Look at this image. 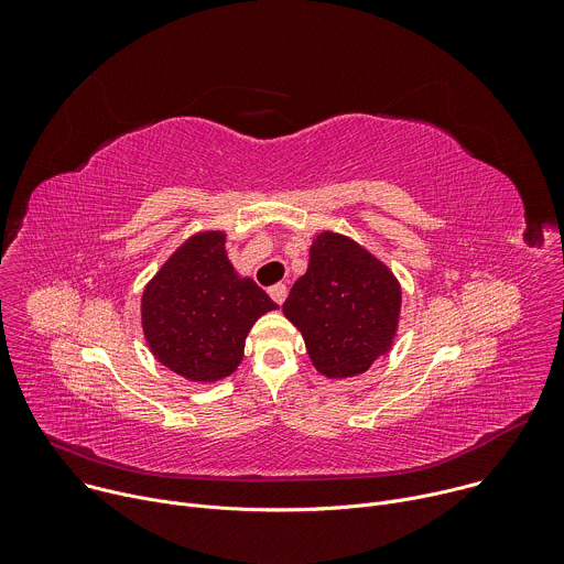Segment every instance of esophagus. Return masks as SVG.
I'll list each match as a JSON object with an SVG mask.
<instances>
[{
  "label": "esophagus",
  "instance_id": "esophagus-1",
  "mask_svg": "<svg viewBox=\"0 0 564 564\" xmlns=\"http://www.w3.org/2000/svg\"><path fill=\"white\" fill-rule=\"evenodd\" d=\"M268 294L272 296V301H276L279 305L285 301V296H288V288L283 285V283H276V285H272L270 290H268Z\"/></svg>",
  "mask_w": 564,
  "mask_h": 564
}]
</instances>
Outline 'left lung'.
<instances>
[{"mask_svg": "<svg viewBox=\"0 0 564 564\" xmlns=\"http://www.w3.org/2000/svg\"><path fill=\"white\" fill-rule=\"evenodd\" d=\"M401 292L383 263L350 238L318 234L307 272L283 312L305 339L314 368L335 379L370 368L392 341Z\"/></svg>", "mask_w": 564, "mask_h": 564, "instance_id": "obj_1", "label": "left lung"}]
</instances>
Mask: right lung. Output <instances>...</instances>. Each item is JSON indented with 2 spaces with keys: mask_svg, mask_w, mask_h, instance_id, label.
Instances as JSON below:
<instances>
[{
  "mask_svg": "<svg viewBox=\"0 0 564 564\" xmlns=\"http://www.w3.org/2000/svg\"><path fill=\"white\" fill-rule=\"evenodd\" d=\"M276 303L238 279L225 236L198 234L163 265L142 294V328L155 359L192 381H216L243 359L254 321Z\"/></svg>",
  "mask_w": 564,
  "mask_h": 564,
  "instance_id": "1",
  "label": "right lung"
}]
</instances>
